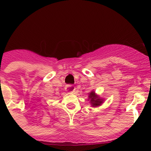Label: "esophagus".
Listing matches in <instances>:
<instances>
[{
    "label": "esophagus",
    "mask_w": 151,
    "mask_h": 151,
    "mask_svg": "<svg viewBox=\"0 0 151 151\" xmlns=\"http://www.w3.org/2000/svg\"><path fill=\"white\" fill-rule=\"evenodd\" d=\"M65 89H66L67 92L72 93L74 92V90H75V88H74V86L73 85H67L66 88H65Z\"/></svg>",
    "instance_id": "obj_1"
}]
</instances>
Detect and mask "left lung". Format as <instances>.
<instances>
[{
  "label": "left lung",
  "mask_w": 151,
  "mask_h": 151,
  "mask_svg": "<svg viewBox=\"0 0 151 151\" xmlns=\"http://www.w3.org/2000/svg\"><path fill=\"white\" fill-rule=\"evenodd\" d=\"M88 98H89L91 104H92L93 106H99L103 102V100L100 99V97H98L97 96L95 95V92L94 91H92L91 93H89Z\"/></svg>",
  "instance_id": "obj_1"
}]
</instances>
